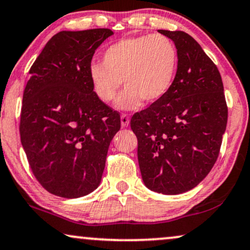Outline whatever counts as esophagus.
<instances>
[{
    "instance_id": "34e87169",
    "label": "esophagus",
    "mask_w": 250,
    "mask_h": 250,
    "mask_svg": "<svg viewBox=\"0 0 250 250\" xmlns=\"http://www.w3.org/2000/svg\"><path fill=\"white\" fill-rule=\"evenodd\" d=\"M120 124H122L123 128L127 127L128 124H130V118H128V116L122 115V117H120Z\"/></svg>"
}]
</instances>
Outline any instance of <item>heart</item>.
I'll return each mask as SVG.
<instances>
[{"label": "heart", "mask_w": 250, "mask_h": 250, "mask_svg": "<svg viewBox=\"0 0 250 250\" xmlns=\"http://www.w3.org/2000/svg\"><path fill=\"white\" fill-rule=\"evenodd\" d=\"M178 69L176 46L161 35L131 37L110 45L102 54V63L89 67V81L95 96L110 103L117 98L119 110H137L155 103L170 91Z\"/></svg>", "instance_id": "heart-1"}]
</instances>
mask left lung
<instances>
[{
	"mask_svg": "<svg viewBox=\"0 0 250 250\" xmlns=\"http://www.w3.org/2000/svg\"><path fill=\"white\" fill-rule=\"evenodd\" d=\"M174 42L178 69L170 91L131 119L141 177L149 190L180 195L198 184L217 161L227 105L217 66L183 31L159 30Z\"/></svg>",
	"mask_w": 250,
	"mask_h": 250,
	"instance_id": "8db88e82",
	"label": "left lung"
}]
</instances>
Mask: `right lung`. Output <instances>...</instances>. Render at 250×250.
I'll return each instance as SVG.
<instances>
[{
	"label": "right lung",
	"mask_w": 250,
	"mask_h": 250,
	"mask_svg": "<svg viewBox=\"0 0 250 250\" xmlns=\"http://www.w3.org/2000/svg\"><path fill=\"white\" fill-rule=\"evenodd\" d=\"M109 29L61 31L30 68L20 133L31 170L48 192L87 196L100 186L120 117L95 96L89 67Z\"/></svg>",
	"instance_id": "obj_1"
}]
</instances>
